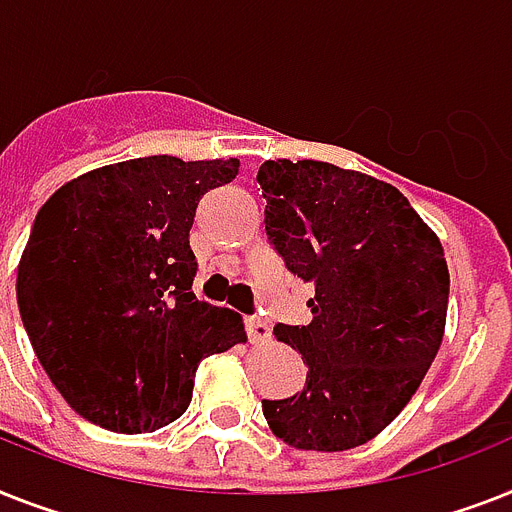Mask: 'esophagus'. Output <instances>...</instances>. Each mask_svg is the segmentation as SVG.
<instances>
[{
	"label": "esophagus",
	"mask_w": 512,
	"mask_h": 512,
	"mask_svg": "<svg viewBox=\"0 0 512 512\" xmlns=\"http://www.w3.org/2000/svg\"><path fill=\"white\" fill-rule=\"evenodd\" d=\"M247 336L252 344H265L270 342V328L268 323L260 318H247Z\"/></svg>",
	"instance_id": "34e87169"
}]
</instances>
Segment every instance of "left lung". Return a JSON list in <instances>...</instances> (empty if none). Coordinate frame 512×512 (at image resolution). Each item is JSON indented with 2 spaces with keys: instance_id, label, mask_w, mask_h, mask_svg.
I'll return each instance as SVG.
<instances>
[{
  "instance_id": "1",
  "label": "left lung",
  "mask_w": 512,
  "mask_h": 512,
  "mask_svg": "<svg viewBox=\"0 0 512 512\" xmlns=\"http://www.w3.org/2000/svg\"><path fill=\"white\" fill-rule=\"evenodd\" d=\"M257 184L268 239L315 286L313 321L273 328L302 355L307 381L294 397L263 400L265 421L297 450H352L402 413L442 347V242L402 191L360 170L265 160Z\"/></svg>"
}]
</instances>
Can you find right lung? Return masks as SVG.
<instances>
[{
    "label": "right lung",
    "mask_w": 512,
    "mask_h": 512,
    "mask_svg": "<svg viewBox=\"0 0 512 512\" xmlns=\"http://www.w3.org/2000/svg\"><path fill=\"white\" fill-rule=\"evenodd\" d=\"M239 160L139 157L89 170L44 202L18 265L33 352L81 418L118 434L186 413L197 365L247 342L242 315L194 297L199 199Z\"/></svg>",
    "instance_id": "add662e5"
}]
</instances>
